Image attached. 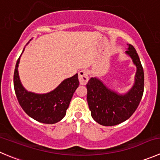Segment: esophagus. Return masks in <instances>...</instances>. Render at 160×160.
Masks as SVG:
<instances>
[{"label": "esophagus", "instance_id": "34e87169", "mask_svg": "<svg viewBox=\"0 0 160 160\" xmlns=\"http://www.w3.org/2000/svg\"><path fill=\"white\" fill-rule=\"evenodd\" d=\"M88 71L83 69V70H80L79 72V80H80V84L85 85L88 81Z\"/></svg>", "mask_w": 160, "mask_h": 160}]
</instances>
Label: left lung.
<instances>
[{
	"mask_svg": "<svg viewBox=\"0 0 160 160\" xmlns=\"http://www.w3.org/2000/svg\"><path fill=\"white\" fill-rule=\"evenodd\" d=\"M127 55L137 67L134 83L126 94H119L107 88L97 77H91L87 83L88 106L91 116L99 124L114 126L129 119L135 112L144 92V71L135 48L128 44Z\"/></svg>",
	"mask_w": 160,
	"mask_h": 160,
	"instance_id": "1",
	"label": "left lung"
}]
</instances>
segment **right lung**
<instances>
[{
    "label": "right lung",
    "mask_w": 160,
    "mask_h": 160,
    "mask_svg": "<svg viewBox=\"0 0 160 160\" xmlns=\"http://www.w3.org/2000/svg\"><path fill=\"white\" fill-rule=\"evenodd\" d=\"M23 52L24 49L22 54ZM20 57L17 60L14 72V88L19 105L28 116L40 123L53 124L62 120L80 83L78 74L64 80L54 91L47 94L29 92L22 85L18 76Z\"/></svg>",
    "instance_id": "1"
}]
</instances>
